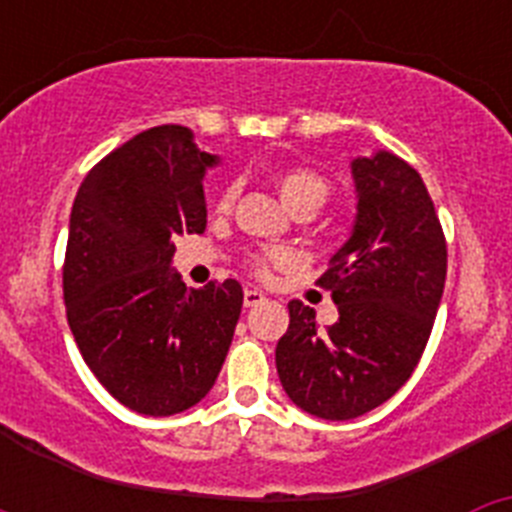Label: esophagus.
Returning a JSON list of instances; mask_svg holds the SVG:
<instances>
[{"label":"esophagus","mask_w":512,"mask_h":512,"mask_svg":"<svg viewBox=\"0 0 512 512\" xmlns=\"http://www.w3.org/2000/svg\"><path fill=\"white\" fill-rule=\"evenodd\" d=\"M264 300H266V295L261 292V289H246V292H243V305L246 307H256V305H261Z\"/></svg>","instance_id":"esophagus-1"}]
</instances>
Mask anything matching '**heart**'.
I'll list each match as a JSON object with an SVG mask.
<instances>
[{
    "mask_svg": "<svg viewBox=\"0 0 512 512\" xmlns=\"http://www.w3.org/2000/svg\"><path fill=\"white\" fill-rule=\"evenodd\" d=\"M271 184H274V189L279 192L282 202L292 212L302 205L320 207L325 200V194H328V184H325L323 176L315 174V171L310 169H302V166H287V169L274 171V174H271ZM235 197H238V187H235V184L225 187L223 192H220V197H217V210L228 212L230 207H233ZM277 259L279 256H274V253L259 256V259H253V271L264 277V274H269L271 261Z\"/></svg>",
    "mask_w": 512,
    "mask_h": 512,
    "instance_id": "1",
    "label": "heart"
}]
</instances>
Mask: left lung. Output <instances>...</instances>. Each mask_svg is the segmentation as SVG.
I'll use <instances>...</instances> for the list:
<instances>
[{"label": "left lung", "mask_w": 512, "mask_h": 512, "mask_svg": "<svg viewBox=\"0 0 512 512\" xmlns=\"http://www.w3.org/2000/svg\"><path fill=\"white\" fill-rule=\"evenodd\" d=\"M356 220L318 279L338 305L325 330L289 302L277 372L297 408L351 420L408 382L431 336L446 282V238L423 179L390 151L351 161Z\"/></svg>", "instance_id": "left-lung-1"}]
</instances>
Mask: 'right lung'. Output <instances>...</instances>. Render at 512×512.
I'll use <instances>...</instances> for the list:
<instances>
[{
    "label": "right lung",
    "mask_w": 512,
    "mask_h": 512,
    "mask_svg": "<svg viewBox=\"0 0 512 512\" xmlns=\"http://www.w3.org/2000/svg\"><path fill=\"white\" fill-rule=\"evenodd\" d=\"M220 158L182 125H158L104 156L76 192L63 300L81 356L140 415L182 413L212 390L243 307L235 279L189 289L171 269L179 235L207 225Z\"/></svg>",
    "instance_id": "add662e5"
}]
</instances>
